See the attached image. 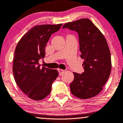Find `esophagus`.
I'll return each instance as SVG.
<instances>
[{
	"instance_id": "esophagus-1",
	"label": "esophagus",
	"mask_w": 123,
	"mask_h": 123,
	"mask_svg": "<svg viewBox=\"0 0 123 123\" xmlns=\"http://www.w3.org/2000/svg\"><path fill=\"white\" fill-rule=\"evenodd\" d=\"M64 72H65L64 70L60 69H58V72H59V75H62L64 73Z\"/></svg>"
}]
</instances>
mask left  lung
I'll list each match as a JSON object with an SVG mask.
<instances>
[{
	"label": "left lung",
	"mask_w": 123,
	"mask_h": 123,
	"mask_svg": "<svg viewBox=\"0 0 123 123\" xmlns=\"http://www.w3.org/2000/svg\"><path fill=\"white\" fill-rule=\"evenodd\" d=\"M78 33L80 56L85 60L82 64L85 72H74L70 83L72 93L81 99L91 98L98 94L106 83L111 70L110 51L105 37L95 25L83 18L64 25Z\"/></svg>",
	"instance_id": "1"
}]
</instances>
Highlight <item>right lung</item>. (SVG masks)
Instances as JSON below:
<instances>
[{"label":"right lung","mask_w":123,"mask_h":123,"mask_svg":"<svg viewBox=\"0 0 123 123\" xmlns=\"http://www.w3.org/2000/svg\"><path fill=\"white\" fill-rule=\"evenodd\" d=\"M62 24L37 25L31 28L18 42L15 49L13 72L19 88L30 98L41 100L49 95L58 72L40 68V59L44 58L45 47L53 33Z\"/></svg>","instance_id":"add662e5"}]
</instances>
